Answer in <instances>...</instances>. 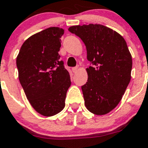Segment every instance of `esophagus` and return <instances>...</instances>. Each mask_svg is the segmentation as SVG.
I'll return each mask as SVG.
<instances>
[{
  "mask_svg": "<svg viewBox=\"0 0 148 148\" xmlns=\"http://www.w3.org/2000/svg\"><path fill=\"white\" fill-rule=\"evenodd\" d=\"M77 71H78V67H74V68L72 69V71L74 73V74H75V73H77Z\"/></svg>",
  "mask_w": 148,
  "mask_h": 148,
  "instance_id": "1",
  "label": "esophagus"
}]
</instances>
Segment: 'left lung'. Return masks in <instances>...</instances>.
Masks as SVG:
<instances>
[{"instance_id":"8db88e82","label":"left lung","mask_w":148,"mask_h":148,"mask_svg":"<svg viewBox=\"0 0 148 148\" xmlns=\"http://www.w3.org/2000/svg\"><path fill=\"white\" fill-rule=\"evenodd\" d=\"M86 47L88 80L82 88L85 106L95 115L114 110L124 95L131 79L132 56L124 38L101 24L70 27Z\"/></svg>"}]
</instances>
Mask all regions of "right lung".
Returning <instances> with one entry per match:
<instances>
[{
	"mask_svg": "<svg viewBox=\"0 0 148 148\" xmlns=\"http://www.w3.org/2000/svg\"><path fill=\"white\" fill-rule=\"evenodd\" d=\"M62 28H47L31 36L23 43L16 58L18 79L33 109L46 117L65 107L70 87L69 71L60 60L59 51Z\"/></svg>",
	"mask_w": 148,
	"mask_h": 148,
	"instance_id": "obj_1",
	"label": "right lung"
}]
</instances>
